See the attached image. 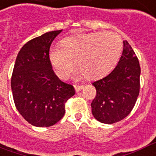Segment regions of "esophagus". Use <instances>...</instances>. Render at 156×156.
I'll list each match as a JSON object with an SVG mask.
<instances>
[{
	"mask_svg": "<svg viewBox=\"0 0 156 156\" xmlns=\"http://www.w3.org/2000/svg\"><path fill=\"white\" fill-rule=\"evenodd\" d=\"M74 88H75V91L76 92H79V91H81L83 88V86L81 85V86H78V85H74Z\"/></svg>",
	"mask_w": 156,
	"mask_h": 156,
	"instance_id": "esophagus-1",
	"label": "esophagus"
}]
</instances>
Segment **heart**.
<instances>
[{
	"mask_svg": "<svg viewBox=\"0 0 156 156\" xmlns=\"http://www.w3.org/2000/svg\"><path fill=\"white\" fill-rule=\"evenodd\" d=\"M61 47L49 50V60L58 77H68L73 59L78 67L76 75L94 79L107 74L116 66L122 55V40L112 32H94L68 36L60 41Z\"/></svg>",
	"mask_w": 156,
	"mask_h": 156,
	"instance_id": "b5f03b06",
	"label": "heart"
}]
</instances>
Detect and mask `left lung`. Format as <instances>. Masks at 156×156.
<instances>
[{
	"label": "left lung",
	"mask_w": 156,
	"mask_h": 156,
	"mask_svg": "<svg viewBox=\"0 0 156 156\" xmlns=\"http://www.w3.org/2000/svg\"><path fill=\"white\" fill-rule=\"evenodd\" d=\"M140 68L135 52L126 40L116 68L93 85L97 95L91 103L96 120L112 124L127 116L136 104L140 92Z\"/></svg>",
	"instance_id": "obj_1"
}]
</instances>
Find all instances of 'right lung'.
I'll list each match as a JSON object with an SVG mask.
<instances>
[{"label": "right lung", "mask_w": 156, "mask_h": 156, "mask_svg": "<svg viewBox=\"0 0 156 156\" xmlns=\"http://www.w3.org/2000/svg\"><path fill=\"white\" fill-rule=\"evenodd\" d=\"M55 30L30 40L17 55L11 77L16 107L25 121L37 127L55 125L65 112V102L75 94L72 85L55 75L49 60Z\"/></svg>", "instance_id": "right-lung-1"}]
</instances>
